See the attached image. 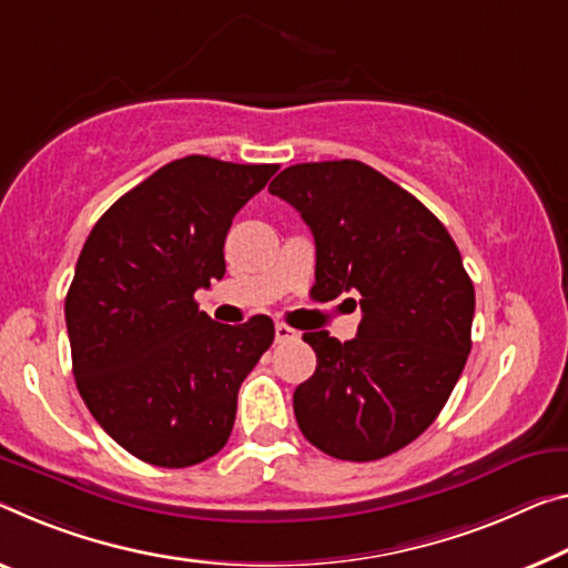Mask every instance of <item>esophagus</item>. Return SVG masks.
Here are the masks:
<instances>
[{"label":"esophagus","mask_w":568,"mask_h":568,"mask_svg":"<svg viewBox=\"0 0 568 568\" xmlns=\"http://www.w3.org/2000/svg\"><path fill=\"white\" fill-rule=\"evenodd\" d=\"M296 337H300L296 329L284 325V322H276V343H292V339H296Z\"/></svg>","instance_id":"34e87169"}]
</instances>
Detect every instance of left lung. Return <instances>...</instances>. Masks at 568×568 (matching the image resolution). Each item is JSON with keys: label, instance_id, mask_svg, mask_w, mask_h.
I'll use <instances>...</instances> for the list:
<instances>
[{"label": "left lung", "instance_id": "8db88e82", "mask_svg": "<svg viewBox=\"0 0 568 568\" xmlns=\"http://www.w3.org/2000/svg\"><path fill=\"white\" fill-rule=\"evenodd\" d=\"M268 193L310 225L317 300L357 294L363 310L347 343L302 335L317 368L294 390L296 424L335 459L394 455L439 416L473 347L475 286L457 243L429 207L357 160L294 164Z\"/></svg>", "mask_w": 568, "mask_h": 568}]
</instances>
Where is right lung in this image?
Returning <instances> with one entry per match:
<instances>
[{
    "instance_id": "obj_1",
    "label": "right lung",
    "mask_w": 568,
    "mask_h": 568,
    "mask_svg": "<svg viewBox=\"0 0 568 568\" xmlns=\"http://www.w3.org/2000/svg\"><path fill=\"white\" fill-rule=\"evenodd\" d=\"M276 170L182 156L121 195L83 243L65 296L75 386L136 459L180 469L229 442L239 388L274 343V322L217 325L195 292L223 278L233 215Z\"/></svg>"
}]
</instances>
